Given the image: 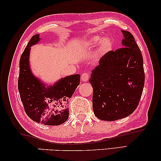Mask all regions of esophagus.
Instances as JSON below:
<instances>
[{"instance_id": "34e87169", "label": "esophagus", "mask_w": 161, "mask_h": 161, "mask_svg": "<svg viewBox=\"0 0 161 161\" xmlns=\"http://www.w3.org/2000/svg\"><path fill=\"white\" fill-rule=\"evenodd\" d=\"M90 75L88 73H83L82 75H81V80L83 81H87L89 79Z\"/></svg>"}]
</instances>
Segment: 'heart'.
Masks as SVG:
<instances>
[{
    "label": "heart",
    "mask_w": 161,
    "mask_h": 161,
    "mask_svg": "<svg viewBox=\"0 0 161 161\" xmlns=\"http://www.w3.org/2000/svg\"><path fill=\"white\" fill-rule=\"evenodd\" d=\"M103 38L100 36H96L92 37L89 41V45L93 46H96L101 41ZM112 46V41L109 38H105L103 39L101 44V48H100V52L101 53H105L107 51H108Z\"/></svg>",
    "instance_id": "1"
}]
</instances>
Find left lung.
<instances>
[{
  "instance_id": "obj_1",
  "label": "left lung",
  "mask_w": 161,
  "mask_h": 161,
  "mask_svg": "<svg viewBox=\"0 0 161 161\" xmlns=\"http://www.w3.org/2000/svg\"><path fill=\"white\" fill-rule=\"evenodd\" d=\"M121 32L123 47L104 55L89 80L93 89V112L100 120L113 121L128 116L137 108L143 93L141 51L132 34Z\"/></svg>"
}]
</instances>
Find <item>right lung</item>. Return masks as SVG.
<instances>
[{
  "label": "right lung",
  "instance_id": "1",
  "mask_svg": "<svg viewBox=\"0 0 161 161\" xmlns=\"http://www.w3.org/2000/svg\"><path fill=\"white\" fill-rule=\"evenodd\" d=\"M40 35L33 36L21 55L18 88L24 110L31 120L47 125H59L68 120V100L80 84L78 74L62 78L53 86L45 88L29 67L30 47L37 43Z\"/></svg>",
  "mask_w": 161,
  "mask_h": 161
}]
</instances>
